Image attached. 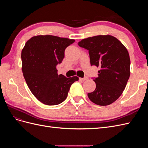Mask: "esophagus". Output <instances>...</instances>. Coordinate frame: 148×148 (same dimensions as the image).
<instances>
[{
  "label": "esophagus",
  "instance_id": "1",
  "mask_svg": "<svg viewBox=\"0 0 148 148\" xmlns=\"http://www.w3.org/2000/svg\"><path fill=\"white\" fill-rule=\"evenodd\" d=\"M88 78L87 77H85L84 78H79V79L82 80V81H85V80H87Z\"/></svg>",
  "mask_w": 148,
  "mask_h": 148
}]
</instances>
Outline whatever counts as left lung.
Returning a JSON list of instances; mask_svg holds the SVG:
<instances>
[{
  "label": "left lung",
  "mask_w": 148,
  "mask_h": 148,
  "mask_svg": "<svg viewBox=\"0 0 148 148\" xmlns=\"http://www.w3.org/2000/svg\"><path fill=\"white\" fill-rule=\"evenodd\" d=\"M78 44L88 50L91 65L100 68L98 77L93 79L95 90L88 93L89 99L97 105H110L122 95L130 75V59L127 48L110 35L89 37Z\"/></svg>",
  "instance_id": "8db88e82"
}]
</instances>
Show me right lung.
Returning a JSON list of instances; mask_svg holds the SVG:
<instances>
[{"instance_id": "right-lung-1", "label": "right lung", "mask_w": 148, "mask_h": 148, "mask_svg": "<svg viewBox=\"0 0 148 148\" xmlns=\"http://www.w3.org/2000/svg\"><path fill=\"white\" fill-rule=\"evenodd\" d=\"M74 39L52 35L33 36L21 51L22 72L31 92L43 104H59L65 100L71 85L78 77L58 75L56 66Z\"/></svg>"}]
</instances>
